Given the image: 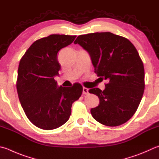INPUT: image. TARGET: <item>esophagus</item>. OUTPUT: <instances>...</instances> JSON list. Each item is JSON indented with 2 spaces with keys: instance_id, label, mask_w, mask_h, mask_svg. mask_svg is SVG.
<instances>
[{
  "instance_id": "esophagus-1",
  "label": "esophagus",
  "mask_w": 159,
  "mask_h": 159,
  "mask_svg": "<svg viewBox=\"0 0 159 159\" xmlns=\"http://www.w3.org/2000/svg\"><path fill=\"white\" fill-rule=\"evenodd\" d=\"M83 94H88V89L86 88H83Z\"/></svg>"
}]
</instances>
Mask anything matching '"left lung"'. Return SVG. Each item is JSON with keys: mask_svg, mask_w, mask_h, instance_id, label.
<instances>
[{"mask_svg": "<svg viewBox=\"0 0 159 159\" xmlns=\"http://www.w3.org/2000/svg\"><path fill=\"white\" fill-rule=\"evenodd\" d=\"M74 44L88 51L98 76L108 80L102 91L89 89L99 99L90 112L97 122L108 126L122 125L131 119L142 99L145 89L143 63L134 44L113 33L82 34Z\"/></svg>", "mask_w": 159, "mask_h": 159, "instance_id": "1", "label": "left lung"}]
</instances>
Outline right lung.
Wrapping results in <instances>:
<instances>
[{
	"instance_id": "add662e5",
	"label": "right lung",
	"mask_w": 159,
	"mask_h": 159,
	"mask_svg": "<svg viewBox=\"0 0 159 159\" xmlns=\"http://www.w3.org/2000/svg\"><path fill=\"white\" fill-rule=\"evenodd\" d=\"M76 35L51 34L34 42L20 60L16 89L23 109L37 127L52 130L64 125L70 117L71 105L79 99L82 85L57 86L60 65L57 54L71 44Z\"/></svg>"
}]
</instances>
